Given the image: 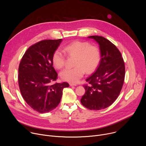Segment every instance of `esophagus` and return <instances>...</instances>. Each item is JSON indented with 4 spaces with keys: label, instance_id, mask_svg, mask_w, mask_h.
<instances>
[{
    "label": "esophagus",
    "instance_id": "obj_1",
    "mask_svg": "<svg viewBox=\"0 0 146 146\" xmlns=\"http://www.w3.org/2000/svg\"><path fill=\"white\" fill-rule=\"evenodd\" d=\"M69 85H70V86H76L77 85L76 84H73V83H69Z\"/></svg>",
    "mask_w": 146,
    "mask_h": 146
}]
</instances>
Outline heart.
Listing matches in <instances>:
<instances>
[{
    "label": "heart",
    "instance_id": "heart-1",
    "mask_svg": "<svg viewBox=\"0 0 146 146\" xmlns=\"http://www.w3.org/2000/svg\"><path fill=\"white\" fill-rule=\"evenodd\" d=\"M68 56L75 57L73 68H66L60 73L62 79L70 82H77L86 72L90 74L97 68L100 61L98 48L90 45L88 42L75 41L66 46L63 50ZM59 50L54 51L52 56V64L56 69L63 68L65 63V55Z\"/></svg>",
    "mask_w": 146,
    "mask_h": 146
}]
</instances>
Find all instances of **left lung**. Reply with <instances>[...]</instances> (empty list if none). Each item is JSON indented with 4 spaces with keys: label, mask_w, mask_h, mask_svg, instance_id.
<instances>
[{
    "label": "left lung",
    "mask_w": 146,
    "mask_h": 146,
    "mask_svg": "<svg viewBox=\"0 0 146 146\" xmlns=\"http://www.w3.org/2000/svg\"><path fill=\"white\" fill-rule=\"evenodd\" d=\"M99 45L101 58L95 72L87 78L82 105L90 110H99L110 106L122 88L125 68L121 54L110 41L102 36H91Z\"/></svg>",
    "instance_id": "1"
}]
</instances>
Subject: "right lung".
Returning <instances> with one entry per match:
<instances>
[{"label": "right lung", "mask_w": 146, "mask_h": 146, "mask_svg": "<svg viewBox=\"0 0 146 146\" xmlns=\"http://www.w3.org/2000/svg\"><path fill=\"white\" fill-rule=\"evenodd\" d=\"M62 39L44 40L29 47L18 68V84L24 99L34 110L48 113L60 102L62 91L68 82L55 83L58 74L53 67L52 56Z\"/></svg>", "instance_id": "right-lung-1"}]
</instances>
